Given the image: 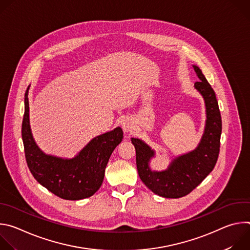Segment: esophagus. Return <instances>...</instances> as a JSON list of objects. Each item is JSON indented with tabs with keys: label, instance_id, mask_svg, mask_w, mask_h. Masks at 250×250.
Wrapping results in <instances>:
<instances>
[{
	"label": "esophagus",
	"instance_id": "1",
	"mask_svg": "<svg viewBox=\"0 0 250 250\" xmlns=\"http://www.w3.org/2000/svg\"><path fill=\"white\" fill-rule=\"evenodd\" d=\"M123 128L125 131L128 132V131H131L134 129V125H133V122L129 119H125L123 123Z\"/></svg>",
	"mask_w": 250,
	"mask_h": 250
}]
</instances>
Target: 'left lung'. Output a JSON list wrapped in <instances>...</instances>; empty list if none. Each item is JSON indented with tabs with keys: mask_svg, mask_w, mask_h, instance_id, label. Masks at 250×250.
<instances>
[{
	"mask_svg": "<svg viewBox=\"0 0 250 250\" xmlns=\"http://www.w3.org/2000/svg\"><path fill=\"white\" fill-rule=\"evenodd\" d=\"M200 81L195 88L202 94L207 109L205 133L199 146L192 152L177 157L165 171H151L148 166L154 155L144 141L131 138L135 147L136 167L139 178L156 195L164 198H181L191 193L212 171L220 154L222 117L215 91L199 67L194 66Z\"/></svg>",
	"mask_w": 250,
	"mask_h": 250,
	"instance_id": "1",
	"label": "left lung"
}]
</instances>
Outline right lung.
Here are the masks:
<instances>
[{
    "label": "right lung",
    "mask_w": 250,
    "mask_h": 250,
    "mask_svg": "<svg viewBox=\"0 0 250 250\" xmlns=\"http://www.w3.org/2000/svg\"><path fill=\"white\" fill-rule=\"evenodd\" d=\"M24 94L21 136L26 164L41 185L64 200L76 201L93 196L101 187L104 169L114 149L124 138L123 130H114L93 138L72 159L44 154L35 145L28 119V93Z\"/></svg>",
    "instance_id": "add662e5"
}]
</instances>
